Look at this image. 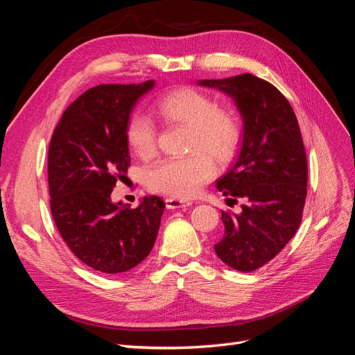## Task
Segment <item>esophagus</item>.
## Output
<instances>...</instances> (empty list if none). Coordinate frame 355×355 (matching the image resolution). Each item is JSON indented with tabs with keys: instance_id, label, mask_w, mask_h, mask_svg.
I'll list each match as a JSON object with an SVG mask.
<instances>
[{
	"instance_id": "1",
	"label": "esophagus",
	"mask_w": 355,
	"mask_h": 355,
	"mask_svg": "<svg viewBox=\"0 0 355 355\" xmlns=\"http://www.w3.org/2000/svg\"><path fill=\"white\" fill-rule=\"evenodd\" d=\"M166 206H167V209H187V207L192 206V201L170 197L166 200Z\"/></svg>"
}]
</instances>
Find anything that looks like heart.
<instances>
[{
  "instance_id": "b5f03b06",
  "label": "heart",
  "mask_w": 355,
  "mask_h": 355,
  "mask_svg": "<svg viewBox=\"0 0 355 355\" xmlns=\"http://www.w3.org/2000/svg\"><path fill=\"white\" fill-rule=\"evenodd\" d=\"M155 111L167 123L188 125L187 148H201L219 159L227 158L239 141L240 127L231 111L218 108L209 94L192 87L171 90L155 102ZM125 141L141 158L155 151L157 128L148 116L135 114L125 125ZM216 171L211 158L202 151L185 157H167L145 170L146 185L173 198H191Z\"/></svg>"
}]
</instances>
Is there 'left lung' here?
<instances>
[{
  "instance_id": "1",
  "label": "left lung",
  "mask_w": 355,
  "mask_h": 355,
  "mask_svg": "<svg viewBox=\"0 0 355 355\" xmlns=\"http://www.w3.org/2000/svg\"><path fill=\"white\" fill-rule=\"evenodd\" d=\"M197 84L230 96L243 120L234 163L216 187L245 204L240 214L222 211L225 234L214 252L234 270L250 272L283 250L302 219L308 184L302 136L288 101L252 73Z\"/></svg>"
}]
</instances>
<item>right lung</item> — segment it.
Wrapping results in <instances>:
<instances>
[{
	"instance_id": "1",
	"label": "right lung",
	"mask_w": 355,
	"mask_h": 355,
	"mask_svg": "<svg viewBox=\"0 0 355 355\" xmlns=\"http://www.w3.org/2000/svg\"><path fill=\"white\" fill-rule=\"evenodd\" d=\"M154 87V80L96 85L68 106L50 142L53 219L71 252L105 274L127 272L146 259L166 209L155 196L135 209L111 200L130 166L127 121Z\"/></svg>"
}]
</instances>
